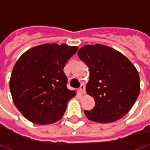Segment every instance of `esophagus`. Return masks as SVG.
<instances>
[{"mask_svg": "<svg viewBox=\"0 0 150 150\" xmlns=\"http://www.w3.org/2000/svg\"><path fill=\"white\" fill-rule=\"evenodd\" d=\"M78 91H79V93H80L81 94H84V93H85V86H84V84H82V85L80 86Z\"/></svg>", "mask_w": 150, "mask_h": 150, "instance_id": "34e87169", "label": "esophagus"}]
</instances>
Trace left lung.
Masks as SVG:
<instances>
[{
	"mask_svg": "<svg viewBox=\"0 0 150 150\" xmlns=\"http://www.w3.org/2000/svg\"><path fill=\"white\" fill-rule=\"evenodd\" d=\"M78 55L89 68L86 92L95 100L92 110L84 111L86 117L102 124L123 118L140 91L135 67L120 52L105 45H86L78 50Z\"/></svg>",
	"mask_w": 150,
	"mask_h": 150,
	"instance_id": "obj_1",
	"label": "left lung"
}]
</instances>
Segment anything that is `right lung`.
Returning a JSON list of instances; mask_svg holds the SVG:
<instances>
[{"instance_id": "obj_1", "label": "right lung", "mask_w": 150, "mask_h": 150, "mask_svg": "<svg viewBox=\"0 0 150 150\" xmlns=\"http://www.w3.org/2000/svg\"><path fill=\"white\" fill-rule=\"evenodd\" d=\"M78 47L46 43L25 52L16 62L10 78L15 106L34 124L45 125L62 118L76 92L67 88L63 68Z\"/></svg>"}]
</instances>
